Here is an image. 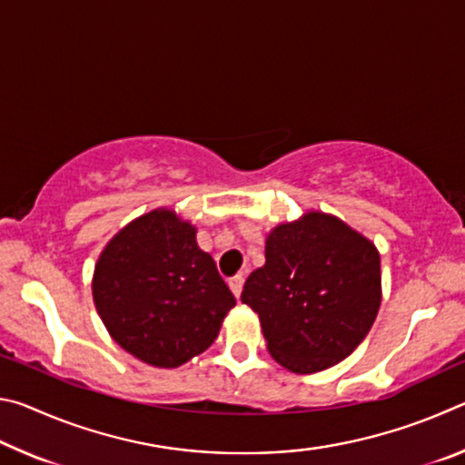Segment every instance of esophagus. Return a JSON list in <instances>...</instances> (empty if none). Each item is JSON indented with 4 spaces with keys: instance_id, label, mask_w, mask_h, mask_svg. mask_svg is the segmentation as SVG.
Returning a JSON list of instances; mask_svg holds the SVG:
<instances>
[{
    "instance_id": "obj_1",
    "label": "esophagus",
    "mask_w": 465,
    "mask_h": 465,
    "mask_svg": "<svg viewBox=\"0 0 465 465\" xmlns=\"http://www.w3.org/2000/svg\"><path fill=\"white\" fill-rule=\"evenodd\" d=\"M230 289H232V293L235 295V297H240V293H242V287H243V277L242 274H235V277H232L230 281Z\"/></svg>"
}]
</instances>
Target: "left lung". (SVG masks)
<instances>
[{
	"label": "left lung",
	"instance_id": "8db88e82",
	"mask_svg": "<svg viewBox=\"0 0 465 465\" xmlns=\"http://www.w3.org/2000/svg\"><path fill=\"white\" fill-rule=\"evenodd\" d=\"M266 262L242 302L272 359L293 373L336 365L363 342L381 303L380 252L334 215L310 211L266 235Z\"/></svg>",
	"mask_w": 465,
	"mask_h": 465
}]
</instances>
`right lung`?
<instances>
[{
    "label": "right lung",
    "instance_id": "1",
    "mask_svg": "<svg viewBox=\"0 0 465 465\" xmlns=\"http://www.w3.org/2000/svg\"><path fill=\"white\" fill-rule=\"evenodd\" d=\"M92 295L108 334L133 357L163 369L207 351L235 305L194 227L170 209L137 217L106 243Z\"/></svg>",
    "mask_w": 465,
    "mask_h": 465
}]
</instances>
